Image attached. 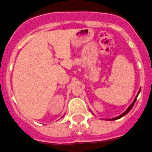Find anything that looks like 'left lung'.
I'll return each mask as SVG.
<instances>
[{
	"instance_id": "left-lung-1",
	"label": "left lung",
	"mask_w": 152,
	"mask_h": 152,
	"mask_svg": "<svg viewBox=\"0 0 152 152\" xmlns=\"http://www.w3.org/2000/svg\"><path fill=\"white\" fill-rule=\"evenodd\" d=\"M140 91H139V92H138L137 96H136V97H135V99H134V101H133L132 103V104H131L129 107H127V109L126 110V111H125V112H124L123 114H121V115H120L117 116V117H115V118H112V119H109V120H118V119H120V118L123 117V116H124L125 115L127 114L128 112H130V110L132 109V107H133V106H134V104H135V101H136V99H137V97H138V96H139V94H140Z\"/></svg>"
}]
</instances>
